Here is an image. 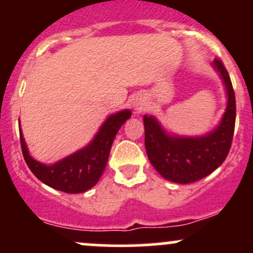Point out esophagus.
Masks as SVG:
<instances>
[{"label":"esophagus","instance_id":"1","mask_svg":"<svg viewBox=\"0 0 253 253\" xmlns=\"http://www.w3.org/2000/svg\"><path fill=\"white\" fill-rule=\"evenodd\" d=\"M144 104L143 103H141V101H136V103H134V110H137V111H141V110H143V109H144Z\"/></svg>","mask_w":253,"mask_h":253}]
</instances>
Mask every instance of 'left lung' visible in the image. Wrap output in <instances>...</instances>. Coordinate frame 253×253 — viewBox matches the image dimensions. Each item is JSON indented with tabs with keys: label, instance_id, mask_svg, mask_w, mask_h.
I'll return each instance as SVG.
<instances>
[{
	"label": "left lung",
	"instance_id": "8db88e82",
	"mask_svg": "<svg viewBox=\"0 0 253 253\" xmlns=\"http://www.w3.org/2000/svg\"><path fill=\"white\" fill-rule=\"evenodd\" d=\"M226 89L228 104L220 124L198 137L171 136L154 116L144 115L145 150L150 164L167 180L191 183L218 169L226 159L233 142L236 119L235 93L230 77L220 60L213 61Z\"/></svg>",
	"mask_w": 253,
	"mask_h": 253
}]
</instances>
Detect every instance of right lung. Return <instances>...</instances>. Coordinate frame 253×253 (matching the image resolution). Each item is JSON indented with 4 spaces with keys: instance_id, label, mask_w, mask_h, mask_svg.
Returning a JSON list of instances; mask_svg holds the SVG:
<instances>
[{
    "instance_id": "obj_1",
    "label": "right lung",
    "mask_w": 253,
    "mask_h": 253,
    "mask_svg": "<svg viewBox=\"0 0 253 253\" xmlns=\"http://www.w3.org/2000/svg\"><path fill=\"white\" fill-rule=\"evenodd\" d=\"M129 117L131 110L110 115L88 145L51 165L33 159L19 128L23 157L33 174L45 185L66 193L85 192L96 185L103 175L115 136Z\"/></svg>"
}]
</instances>
